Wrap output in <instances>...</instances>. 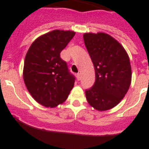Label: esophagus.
Masks as SVG:
<instances>
[{
	"mask_svg": "<svg viewBox=\"0 0 149 149\" xmlns=\"http://www.w3.org/2000/svg\"><path fill=\"white\" fill-rule=\"evenodd\" d=\"M77 78L78 80H80V79H81V75L80 73H77Z\"/></svg>",
	"mask_w": 149,
	"mask_h": 149,
	"instance_id": "esophagus-1",
	"label": "esophagus"
}]
</instances>
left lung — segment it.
<instances>
[{
    "label": "left lung",
    "mask_w": 149,
    "mask_h": 149,
    "mask_svg": "<svg viewBox=\"0 0 149 149\" xmlns=\"http://www.w3.org/2000/svg\"><path fill=\"white\" fill-rule=\"evenodd\" d=\"M83 40L93 63L95 81L86 90L92 107L106 111L117 106L129 90L132 68L124 47L105 33H86Z\"/></svg>",
    "instance_id": "8db88e82"
}]
</instances>
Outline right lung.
Masks as SVG:
<instances>
[{"mask_svg":"<svg viewBox=\"0 0 149 149\" xmlns=\"http://www.w3.org/2000/svg\"><path fill=\"white\" fill-rule=\"evenodd\" d=\"M74 35L71 31H50L35 40L26 53L24 83L32 97L45 107L65 102L74 86L75 77L60 55Z\"/></svg>","mask_w":149,"mask_h":149,"instance_id":"add662e5","label":"right lung"}]
</instances>
